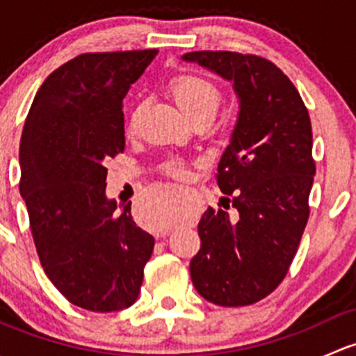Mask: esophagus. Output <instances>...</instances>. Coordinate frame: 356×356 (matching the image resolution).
Instances as JSON below:
<instances>
[{"label": "esophagus", "instance_id": "34e87169", "mask_svg": "<svg viewBox=\"0 0 356 356\" xmlns=\"http://www.w3.org/2000/svg\"><path fill=\"white\" fill-rule=\"evenodd\" d=\"M168 232L167 231H163V232H160V234H158V238H165V236H167Z\"/></svg>", "mask_w": 356, "mask_h": 356}]
</instances>
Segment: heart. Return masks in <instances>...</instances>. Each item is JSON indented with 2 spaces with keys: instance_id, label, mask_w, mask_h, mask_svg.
<instances>
[{
  "instance_id": "b5f03b06",
  "label": "heart",
  "mask_w": 356,
  "mask_h": 356,
  "mask_svg": "<svg viewBox=\"0 0 356 356\" xmlns=\"http://www.w3.org/2000/svg\"><path fill=\"white\" fill-rule=\"evenodd\" d=\"M170 91L177 105L189 117H196L201 113L213 115L220 102V89L207 75L198 72H181L174 75L170 81ZM129 134L136 132V113H132L127 124ZM161 170L167 175L175 179L186 177V167L182 160H168L161 165ZM179 218V208L174 198L170 196H152L146 203L145 210V227L160 229L170 227Z\"/></svg>"
}]
</instances>
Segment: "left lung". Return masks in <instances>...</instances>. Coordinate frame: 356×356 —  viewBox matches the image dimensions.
<instances>
[{"instance_id":"1","label":"left lung","mask_w":356,"mask_h":356,"mask_svg":"<svg viewBox=\"0 0 356 356\" xmlns=\"http://www.w3.org/2000/svg\"><path fill=\"white\" fill-rule=\"evenodd\" d=\"M182 58L234 81L241 99L231 145L215 174L227 198H222L224 208L208 207L201 217V248L189 268L204 300L246 307L284 281L310 217V115L288 75L264 56L191 51ZM229 207L235 211L229 214Z\"/></svg>"}]
</instances>
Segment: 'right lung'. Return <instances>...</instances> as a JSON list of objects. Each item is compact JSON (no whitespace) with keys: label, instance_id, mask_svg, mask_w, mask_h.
<instances>
[{"label":"right lung","instance_id":"right-lung-1","mask_svg":"<svg viewBox=\"0 0 356 356\" xmlns=\"http://www.w3.org/2000/svg\"><path fill=\"white\" fill-rule=\"evenodd\" d=\"M158 49L82 53L39 88L20 141V195L49 281L70 303L118 312L139 296L155 239L131 203L105 196L106 161L124 153V96Z\"/></svg>","mask_w":356,"mask_h":356}]
</instances>
